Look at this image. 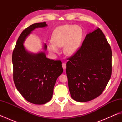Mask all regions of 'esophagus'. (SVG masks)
Listing matches in <instances>:
<instances>
[{
  "label": "esophagus",
  "instance_id": "34e87169",
  "mask_svg": "<svg viewBox=\"0 0 122 122\" xmlns=\"http://www.w3.org/2000/svg\"><path fill=\"white\" fill-rule=\"evenodd\" d=\"M62 68H63V69H64V70H65L66 69V63H62Z\"/></svg>",
  "mask_w": 122,
  "mask_h": 122
}]
</instances>
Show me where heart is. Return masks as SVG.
I'll list each match as a JSON object with an SVG mask.
<instances>
[{
    "label": "heart",
    "mask_w": 122,
    "mask_h": 122,
    "mask_svg": "<svg viewBox=\"0 0 122 122\" xmlns=\"http://www.w3.org/2000/svg\"><path fill=\"white\" fill-rule=\"evenodd\" d=\"M82 30L73 25H66L55 29L51 37L53 42L48 44V49L53 53L59 52V47H63L66 55L72 56L78 51L81 45Z\"/></svg>",
    "instance_id": "heart-1"
}]
</instances>
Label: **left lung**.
I'll return each instance as SVG.
<instances>
[{
	"mask_svg": "<svg viewBox=\"0 0 122 122\" xmlns=\"http://www.w3.org/2000/svg\"><path fill=\"white\" fill-rule=\"evenodd\" d=\"M112 51L102 30L86 34L82 46L67 63L68 87L71 98L88 102L102 93L112 72Z\"/></svg>",
	"mask_w": 122,
	"mask_h": 122,
	"instance_id": "obj_1",
	"label": "left lung"
}]
</instances>
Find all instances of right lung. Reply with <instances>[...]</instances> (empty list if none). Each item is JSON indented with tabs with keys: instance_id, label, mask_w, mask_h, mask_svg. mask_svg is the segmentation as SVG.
<instances>
[{
	"instance_id": "add662e5",
	"label": "right lung",
	"mask_w": 122,
	"mask_h": 122,
	"mask_svg": "<svg viewBox=\"0 0 122 122\" xmlns=\"http://www.w3.org/2000/svg\"><path fill=\"white\" fill-rule=\"evenodd\" d=\"M47 26L45 22L35 23L22 31L12 54L13 80L16 89L26 100L35 104H44L52 98L54 86L63 73L62 62L46 57L44 51L32 53L25 48L24 42L36 28Z\"/></svg>"
}]
</instances>
